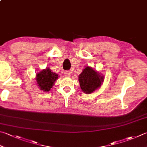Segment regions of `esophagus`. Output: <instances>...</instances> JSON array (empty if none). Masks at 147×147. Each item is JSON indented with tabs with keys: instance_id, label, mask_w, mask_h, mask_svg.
<instances>
[{
	"instance_id": "esophagus-1",
	"label": "esophagus",
	"mask_w": 147,
	"mask_h": 147,
	"mask_svg": "<svg viewBox=\"0 0 147 147\" xmlns=\"http://www.w3.org/2000/svg\"><path fill=\"white\" fill-rule=\"evenodd\" d=\"M65 76H66V77H70L71 73L69 71H65Z\"/></svg>"
}]
</instances>
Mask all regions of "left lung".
<instances>
[{
  "label": "left lung",
  "instance_id": "obj_1",
  "mask_svg": "<svg viewBox=\"0 0 147 147\" xmlns=\"http://www.w3.org/2000/svg\"><path fill=\"white\" fill-rule=\"evenodd\" d=\"M103 81V77L89 66L85 68L79 77L81 88L84 93L88 94L93 93L100 86Z\"/></svg>",
  "mask_w": 147,
  "mask_h": 147
}]
</instances>
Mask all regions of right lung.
<instances>
[{"label": "right lung", "mask_w": 147, "mask_h": 147, "mask_svg": "<svg viewBox=\"0 0 147 147\" xmlns=\"http://www.w3.org/2000/svg\"><path fill=\"white\" fill-rule=\"evenodd\" d=\"M57 78V74L52 72L49 68H47L37 74L36 81L41 90L49 91L53 86Z\"/></svg>", "instance_id": "add662e5"}]
</instances>
